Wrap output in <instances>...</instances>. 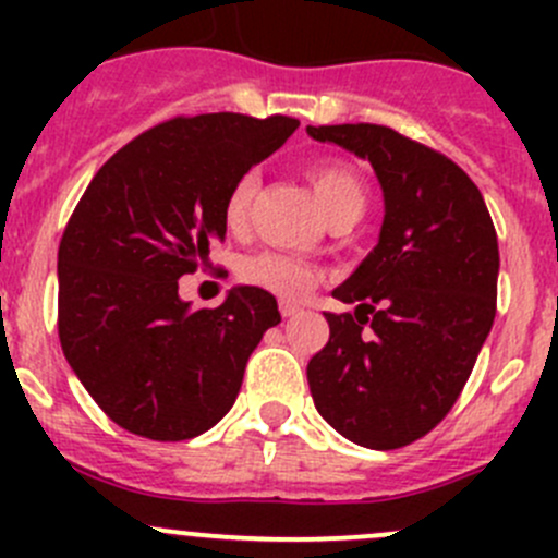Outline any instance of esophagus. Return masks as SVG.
Returning <instances> with one entry per match:
<instances>
[{
    "instance_id": "obj_1",
    "label": "esophagus",
    "mask_w": 558,
    "mask_h": 558,
    "mask_svg": "<svg viewBox=\"0 0 558 558\" xmlns=\"http://www.w3.org/2000/svg\"><path fill=\"white\" fill-rule=\"evenodd\" d=\"M280 315L283 318H296V315H302V307L294 305V302H280Z\"/></svg>"
}]
</instances>
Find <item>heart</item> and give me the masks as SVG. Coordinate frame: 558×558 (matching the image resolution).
Listing matches in <instances>:
<instances>
[{
    "label": "heart",
    "mask_w": 558,
    "mask_h": 558,
    "mask_svg": "<svg viewBox=\"0 0 558 558\" xmlns=\"http://www.w3.org/2000/svg\"><path fill=\"white\" fill-rule=\"evenodd\" d=\"M315 196L324 207L326 218H337L342 213H362L364 207V183L351 165L342 159H320L307 167ZM258 178L256 172L240 174L238 183L229 189L223 199V223L232 234H243L251 221V205L256 196ZM240 278L247 286L269 291L280 300H305L318 283V272L302 258L278 251H262L247 256L240 267Z\"/></svg>",
    "instance_id": "obj_1"
}]
</instances>
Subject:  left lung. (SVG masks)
<instances>
[{
    "mask_svg": "<svg viewBox=\"0 0 558 558\" xmlns=\"http://www.w3.org/2000/svg\"><path fill=\"white\" fill-rule=\"evenodd\" d=\"M367 159L386 202L380 240L331 296L329 342L307 364L315 410L351 442L393 451L429 435L470 378L497 313L499 245L470 174L378 123L307 126Z\"/></svg>",
    "mask_w": 558,
    "mask_h": 558,
    "instance_id": "obj_1",
    "label": "left lung"
}]
</instances>
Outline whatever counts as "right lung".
I'll list each match as a JSON object with an SVG mask.
<instances>
[{"label": "right lung", "instance_id": "right-lung-1", "mask_svg": "<svg viewBox=\"0 0 558 558\" xmlns=\"http://www.w3.org/2000/svg\"><path fill=\"white\" fill-rule=\"evenodd\" d=\"M300 126L240 112L178 116L99 167L59 243V340L107 418L132 435L180 442L216 426L278 302L238 286L191 311L178 280L227 234L223 199Z\"/></svg>", "mask_w": 558, "mask_h": 558}]
</instances>
